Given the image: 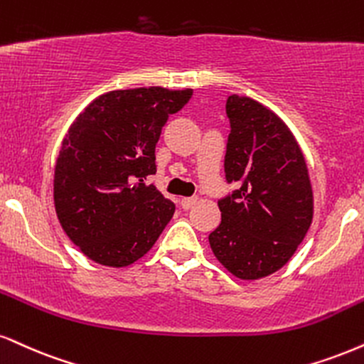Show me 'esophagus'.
Wrapping results in <instances>:
<instances>
[{
	"mask_svg": "<svg viewBox=\"0 0 364 364\" xmlns=\"http://www.w3.org/2000/svg\"><path fill=\"white\" fill-rule=\"evenodd\" d=\"M196 204H197V197H183V199L181 200V205H182L183 210L192 209Z\"/></svg>",
	"mask_w": 364,
	"mask_h": 364,
	"instance_id": "obj_1",
	"label": "esophagus"
}]
</instances>
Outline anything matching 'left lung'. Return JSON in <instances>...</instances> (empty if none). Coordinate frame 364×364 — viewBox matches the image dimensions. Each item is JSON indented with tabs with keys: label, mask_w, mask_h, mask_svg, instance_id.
I'll list each match as a JSON object with an SVG mask.
<instances>
[{
	"label": "left lung",
	"mask_w": 364,
	"mask_h": 364,
	"mask_svg": "<svg viewBox=\"0 0 364 364\" xmlns=\"http://www.w3.org/2000/svg\"><path fill=\"white\" fill-rule=\"evenodd\" d=\"M231 123L224 172L241 182L219 200L221 224L209 235L218 262L241 280L280 270L306 237L314 194L306 159L280 116L246 96L226 101Z\"/></svg>",
	"instance_id": "obj_1"
}]
</instances>
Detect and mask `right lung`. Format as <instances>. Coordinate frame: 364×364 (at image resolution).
Returning a JSON list of instances; mask_svg holds the SVG:
<instances>
[{
	"label": "right lung",
	"instance_id": "right-lung-1",
	"mask_svg": "<svg viewBox=\"0 0 364 364\" xmlns=\"http://www.w3.org/2000/svg\"><path fill=\"white\" fill-rule=\"evenodd\" d=\"M192 89H118L89 102L62 140L53 204L62 230L92 262L128 267L145 257L175 213L143 181L156 172L155 146L168 114Z\"/></svg>",
	"mask_w": 364,
	"mask_h": 364
}]
</instances>
